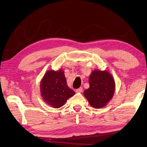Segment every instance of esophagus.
<instances>
[{"instance_id":"34e87169","label":"esophagus","mask_w":147,"mask_h":147,"mask_svg":"<svg viewBox=\"0 0 147 147\" xmlns=\"http://www.w3.org/2000/svg\"><path fill=\"white\" fill-rule=\"evenodd\" d=\"M76 92H82V91H83V89H82V87H80V88H79V89H76Z\"/></svg>"}]
</instances>
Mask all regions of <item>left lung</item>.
<instances>
[{"label":"left lung","mask_w":147,"mask_h":147,"mask_svg":"<svg viewBox=\"0 0 147 147\" xmlns=\"http://www.w3.org/2000/svg\"><path fill=\"white\" fill-rule=\"evenodd\" d=\"M89 88L85 90L84 96L94 108H100L112 99L115 83L111 75L107 71L94 70L89 79Z\"/></svg>","instance_id":"left-lung-1"}]
</instances>
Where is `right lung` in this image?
<instances>
[{"mask_svg":"<svg viewBox=\"0 0 147 147\" xmlns=\"http://www.w3.org/2000/svg\"><path fill=\"white\" fill-rule=\"evenodd\" d=\"M41 94L45 102L55 108L64 105L67 100L73 96L75 92L67 85L64 71H47L41 83Z\"/></svg>","mask_w":147,"mask_h":147,"instance_id":"1","label":"right lung"}]
</instances>
